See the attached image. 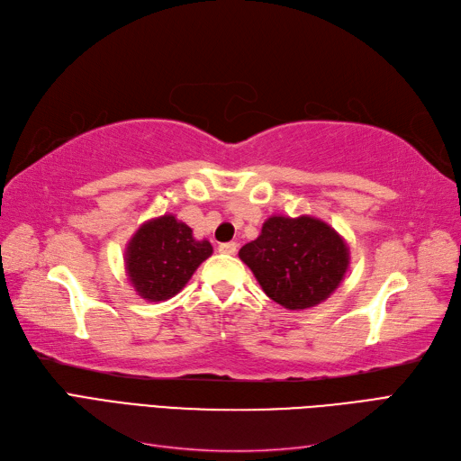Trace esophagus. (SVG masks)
Masks as SVG:
<instances>
[{
    "mask_svg": "<svg viewBox=\"0 0 461 461\" xmlns=\"http://www.w3.org/2000/svg\"><path fill=\"white\" fill-rule=\"evenodd\" d=\"M236 249H239V244L236 242H225V244H219V252L221 254H227V256H234Z\"/></svg>",
    "mask_w": 461,
    "mask_h": 461,
    "instance_id": "esophagus-1",
    "label": "esophagus"
}]
</instances>
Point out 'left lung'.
Segmentation results:
<instances>
[{
  "instance_id": "left-lung-1",
  "label": "left lung",
  "mask_w": 461,
  "mask_h": 461,
  "mask_svg": "<svg viewBox=\"0 0 461 461\" xmlns=\"http://www.w3.org/2000/svg\"><path fill=\"white\" fill-rule=\"evenodd\" d=\"M263 292L288 310L327 300L348 267V248L327 222L313 217H271L254 242L240 248Z\"/></svg>"
}]
</instances>
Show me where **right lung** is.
Returning <instances> with one entry per match:
<instances>
[{"label":"right lung","instance_id":"add662e5","mask_svg":"<svg viewBox=\"0 0 461 461\" xmlns=\"http://www.w3.org/2000/svg\"><path fill=\"white\" fill-rule=\"evenodd\" d=\"M212 252L207 240H194L188 225L173 215H163L146 222L132 236L127 269L138 294L161 302L175 296Z\"/></svg>","mask_w":461,"mask_h":461}]
</instances>
